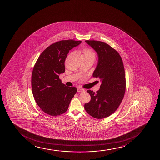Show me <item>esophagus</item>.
Segmentation results:
<instances>
[{
  "label": "esophagus",
  "mask_w": 160,
  "mask_h": 160,
  "mask_svg": "<svg viewBox=\"0 0 160 160\" xmlns=\"http://www.w3.org/2000/svg\"><path fill=\"white\" fill-rule=\"evenodd\" d=\"M77 92H85V90H84V89H83V88H78Z\"/></svg>",
  "instance_id": "esophagus-1"
}]
</instances>
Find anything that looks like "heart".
Returning <instances> with one entry per match:
<instances>
[{"label": "heart", "instance_id": "heart-1", "mask_svg": "<svg viewBox=\"0 0 160 160\" xmlns=\"http://www.w3.org/2000/svg\"><path fill=\"white\" fill-rule=\"evenodd\" d=\"M82 57H94L95 56V52L89 48H85L83 50Z\"/></svg>", "mask_w": 160, "mask_h": 160}]
</instances>
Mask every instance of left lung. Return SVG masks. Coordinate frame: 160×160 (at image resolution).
<instances>
[{
  "label": "left lung",
  "mask_w": 160,
  "mask_h": 160,
  "mask_svg": "<svg viewBox=\"0 0 160 160\" xmlns=\"http://www.w3.org/2000/svg\"><path fill=\"white\" fill-rule=\"evenodd\" d=\"M85 42L98 54V62L92 76L100 79L102 83L96 92L87 91L91 100L84 104V109L92 117L101 119L112 114L124 97L126 87L124 65L120 54L110 45L96 40Z\"/></svg>",
  "instance_id": "8db88e82"
}]
</instances>
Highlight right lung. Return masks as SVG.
<instances>
[{"label": "right lung", "instance_id": "obj_1", "mask_svg": "<svg viewBox=\"0 0 160 160\" xmlns=\"http://www.w3.org/2000/svg\"><path fill=\"white\" fill-rule=\"evenodd\" d=\"M81 42L74 40L56 42L43 50L34 64L31 76L33 95L39 108L51 116L67 111L77 92L75 87L62 83L59 75L65 72L69 50Z\"/></svg>", "mask_w": 160, "mask_h": 160}]
</instances>
